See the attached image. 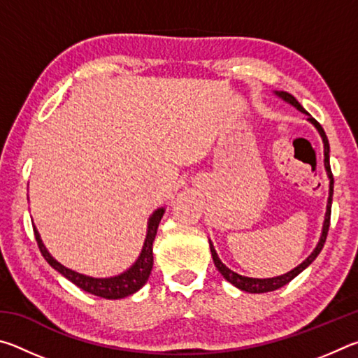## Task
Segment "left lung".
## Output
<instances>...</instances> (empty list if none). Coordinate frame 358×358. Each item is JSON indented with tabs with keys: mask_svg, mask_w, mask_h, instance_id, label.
Here are the masks:
<instances>
[{
	"mask_svg": "<svg viewBox=\"0 0 358 358\" xmlns=\"http://www.w3.org/2000/svg\"><path fill=\"white\" fill-rule=\"evenodd\" d=\"M275 94L280 96L281 99H284L289 104H292L295 108H299L300 112L306 113L308 115V121H311V123L316 126V129L319 131L320 137H322V142H324V164H325V171L327 175H329L330 178V194H329V202H327V211H325V220H324V227H322V235H320V240L317 246L314 248V251L308 256L303 262L295 266L294 270H290L289 273L286 275H281V276H276V278H265V280H259V278H248V276H241L238 273H235L230 268H227L226 265H224L220 257H217V254L213 248V243L210 241V251H211V257H213V262L216 265V268L220 270V273L226 278V280L234 284L235 287H238L241 290H245V292H251V294H264V292H271V290H276L282 286H286L287 282H290L294 280V278L301 273L303 270L306 268L308 265H310L314 259L319 256V252L322 251V248L325 245V240H327V234H329V227H330V215H331V197H333V175H331V169H330V145H329V138L325 136V131L322 129V126H320L316 120H314L310 113H308L305 108L301 107V104L299 101H296L292 94L286 93V92H275Z\"/></svg>",
	"mask_w": 358,
	"mask_h": 358,
	"instance_id": "8db88e82",
	"label": "left lung"
}]
</instances>
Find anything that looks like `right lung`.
Listing matches in <instances>:
<instances>
[{"label": "right lung", "mask_w": 358, "mask_h": 358, "mask_svg": "<svg viewBox=\"0 0 358 358\" xmlns=\"http://www.w3.org/2000/svg\"><path fill=\"white\" fill-rule=\"evenodd\" d=\"M162 215H164V208H157L155 213L150 216L147 238H145L142 252L136 260V264L132 265L129 270H126L124 273H121L118 276H112V278H92V276L77 273V271L71 268H66L64 265H62L58 260H55L50 256V252L47 251V248L44 246V243H42L38 229L36 227L33 229H34V237H36V241H38L39 251L48 262V265H52L53 268L59 271L64 278H68L71 282H74L77 287L85 290V292H90L96 296H102V299L118 300L137 292V290L148 281L151 268H153V241H155L157 226H159Z\"/></svg>", "instance_id": "right-lung-1"}]
</instances>
